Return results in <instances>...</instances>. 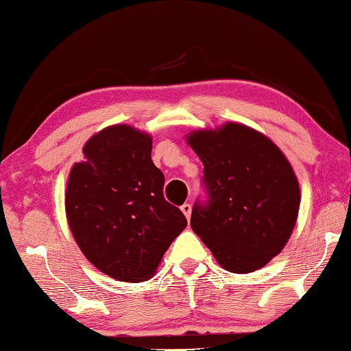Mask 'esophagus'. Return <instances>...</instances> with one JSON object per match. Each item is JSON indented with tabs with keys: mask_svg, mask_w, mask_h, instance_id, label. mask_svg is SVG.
I'll return each mask as SVG.
<instances>
[{
	"mask_svg": "<svg viewBox=\"0 0 351 351\" xmlns=\"http://www.w3.org/2000/svg\"><path fill=\"white\" fill-rule=\"evenodd\" d=\"M180 210L183 212V215H185V217H186V219H190V217H191V204L185 202V204H183V206L180 207Z\"/></svg>",
	"mask_w": 351,
	"mask_h": 351,
	"instance_id": "1",
	"label": "esophagus"
}]
</instances>
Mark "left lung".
Segmentation results:
<instances>
[{"instance_id":"left-lung-1","label":"left lung","mask_w":351,"mask_h":351,"mask_svg":"<svg viewBox=\"0 0 351 351\" xmlns=\"http://www.w3.org/2000/svg\"><path fill=\"white\" fill-rule=\"evenodd\" d=\"M188 144L204 165L207 193L193 206L194 234L232 273L267 265L287 243L300 208L287 158L267 136L240 123L196 132Z\"/></svg>"}]
</instances>
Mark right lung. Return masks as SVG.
I'll use <instances>...</instances> for the list:
<instances>
[{
    "label": "right lung",
    "instance_id": "right-lung-1",
    "mask_svg": "<svg viewBox=\"0 0 351 351\" xmlns=\"http://www.w3.org/2000/svg\"><path fill=\"white\" fill-rule=\"evenodd\" d=\"M70 171L66 212L86 258L123 282H141L186 228L163 196L165 176L152 161V139L128 125L94 134Z\"/></svg>",
    "mask_w": 351,
    "mask_h": 351
}]
</instances>
